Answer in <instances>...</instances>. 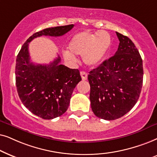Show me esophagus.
<instances>
[{
  "mask_svg": "<svg viewBox=\"0 0 157 157\" xmlns=\"http://www.w3.org/2000/svg\"><path fill=\"white\" fill-rule=\"evenodd\" d=\"M80 75H81V77H82V80H86L87 79V74L85 72H84V71H81Z\"/></svg>",
  "mask_w": 157,
  "mask_h": 157,
  "instance_id": "34e87169",
  "label": "esophagus"
}]
</instances>
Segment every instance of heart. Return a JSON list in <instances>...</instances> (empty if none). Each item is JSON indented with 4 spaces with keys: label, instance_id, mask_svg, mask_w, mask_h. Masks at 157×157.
Returning <instances> with one entry per match:
<instances>
[{
    "label": "heart",
    "instance_id": "heart-1",
    "mask_svg": "<svg viewBox=\"0 0 157 157\" xmlns=\"http://www.w3.org/2000/svg\"><path fill=\"white\" fill-rule=\"evenodd\" d=\"M111 44V37L105 31L97 33L83 31L75 34L68 44L69 51L63 55L67 61L76 60L75 55H82V60L87 65L95 66L99 64Z\"/></svg>",
    "mask_w": 157,
    "mask_h": 157
}]
</instances>
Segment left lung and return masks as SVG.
Wrapping results in <instances>:
<instances>
[{"label": "left lung", "mask_w": 157, "mask_h": 157, "mask_svg": "<svg viewBox=\"0 0 157 157\" xmlns=\"http://www.w3.org/2000/svg\"><path fill=\"white\" fill-rule=\"evenodd\" d=\"M116 34L120 43L116 54L88 75L92 110L108 121L121 118L131 110L143 83V62L137 48L128 37Z\"/></svg>", "instance_id": "obj_1"}]
</instances>
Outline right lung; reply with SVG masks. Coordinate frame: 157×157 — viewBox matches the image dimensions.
I'll return each mask as SVG.
<instances>
[{"instance_id":"1","label":"right lung","mask_w":157,"mask_h":157,"mask_svg":"<svg viewBox=\"0 0 157 157\" xmlns=\"http://www.w3.org/2000/svg\"><path fill=\"white\" fill-rule=\"evenodd\" d=\"M73 27V24L52 27L33 33L22 46L16 58L18 96L26 108L43 119L55 118L67 111L73 90L82 78L79 70L60 64L59 56L49 64L32 63L29 43L41 36H62Z\"/></svg>"}]
</instances>
